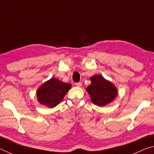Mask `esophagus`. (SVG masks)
Returning <instances> with one entry per match:
<instances>
[{"label": "esophagus", "instance_id": "1", "mask_svg": "<svg viewBox=\"0 0 154 154\" xmlns=\"http://www.w3.org/2000/svg\"><path fill=\"white\" fill-rule=\"evenodd\" d=\"M75 86H76V87H80L82 86V83L81 82L75 83Z\"/></svg>", "mask_w": 154, "mask_h": 154}]
</instances>
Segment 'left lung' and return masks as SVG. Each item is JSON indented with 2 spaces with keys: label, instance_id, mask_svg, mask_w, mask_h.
Segmentation results:
<instances>
[{
  "label": "left lung",
  "instance_id": "obj_1",
  "mask_svg": "<svg viewBox=\"0 0 154 154\" xmlns=\"http://www.w3.org/2000/svg\"><path fill=\"white\" fill-rule=\"evenodd\" d=\"M90 80L91 84L86 90L89 94L91 101L96 106L103 107L108 105L118 96L116 87L102 75H94Z\"/></svg>",
  "mask_w": 154,
  "mask_h": 154
}]
</instances>
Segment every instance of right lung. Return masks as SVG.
<instances>
[{
  "mask_svg": "<svg viewBox=\"0 0 154 154\" xmlns=\"http://www.w3.org/2000/svg\"><path fill=\"white\" fill-rule=\"evenodd\" d=\"M72 88L71 84L51 78L37 89L38 101L42 106L53 108L63 100L66 93Z\"/></svg>",
  "mask_w": 154,
  "mask_h": 154,
  "instance_id": "obj_1",
  "label": "right lung"
}]
</instances>
